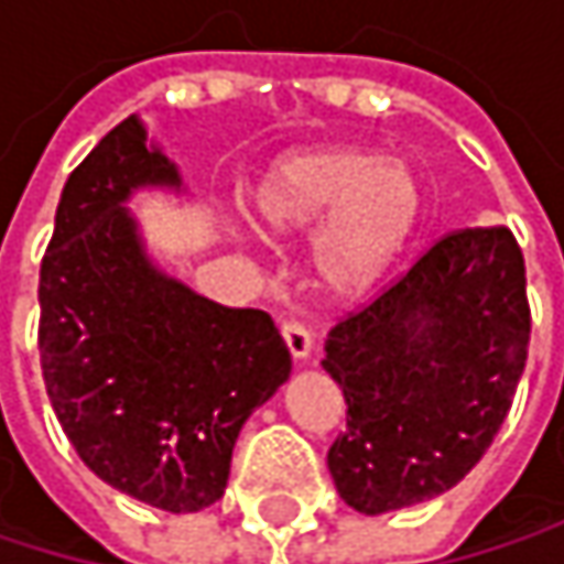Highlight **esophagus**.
Wrapping results in <instances>:
<instances>
[{
    "mask_svg": "<svg viewBox=\"0 0 564 564\" xmlns=\"http://www.w3.org/2000/svg\"><path fill=\"white\" fill-rule=\"evenodd\" d=\"M281 336L293 359H306V356H310V349H313V336H310V329H306L300 319H293V316H290V319H283Z\"/></svg>",
    "mask_w": 564,
    "mask_h": 564,
    "instance_id": "obj_1",
    "label": "esophagus"
}]
</instances>
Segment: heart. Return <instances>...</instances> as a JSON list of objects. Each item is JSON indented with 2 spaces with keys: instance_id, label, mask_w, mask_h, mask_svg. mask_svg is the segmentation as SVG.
Returning <instances> with one entry per match:
<instances>
[{
  "instance_id": "b5f03b06",
  "label": "heart",
  "mask_w": 564,
  "mask_h": 564,
  "mask_svg": "<svg viewBox=\"0 0 564 564\" xmlns=\"http://www.w3.org/2000/svg\"><path fill=\"white\" fill-rule=\"evenodd\" d=\"M424 212L411 163L366 147H319L281 160L254 192L274 235L313 231V268L333 293H359L404 251Z\"/></svg>"
}]
</instances>
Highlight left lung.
Instances as JSON below:
<instances>
[{"label": "left lung", "instance_id": "1", "mask_svg": "<svg viewBox=\"0 0 564 564\" xmlns=\"http://www.w3.org/2000/svg\"><path fill=\"white\" fill-rule=\"evenodd\" d=\"M525 261L507 225L457 228L346 313L323 369L346 398L326 464L366 516L451 490L503 427L529 356Z\"/></svg>", "mask_w": 564, "mask_h": 564}]
</instances>
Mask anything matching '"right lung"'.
<instances>
[{"label": "right lung", "mask_w": 564, "mask_h": 564, "mask_svg": "<svg viewBox=\"0 0 564 564\" xmlns=\"http://www.w3.org/2000/svg\"><path fill=\"white\" fill-rule=\"evenodd\" d=\"M137 117L67 175L39 271V356L77 457L113 490L166 512L221 500L248 414L290 376L264 310L221 306L163 278L123 208L175 185Z\"/></svg>", "instance_id": "obj_1"}]
</instances>
